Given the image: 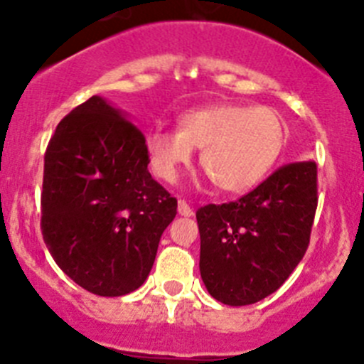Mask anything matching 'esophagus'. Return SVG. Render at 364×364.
<instances>
[{"mask_svg": "<svg viewBox=\"0 0 364 364\" xmlns=\"http://www.w3.org/2000/svg\"><path fill=\"white\" fill-rule=\"evenodd\" d=\"M178 213L182 215V217H193V210L184 200H178Z\"/></svg>", "mask_w": 364, "mask_h": 364, "instance_id": "34e87169", "label": "esophagus"}]
</instances>
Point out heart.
Here are the masks:
<instances>
[{
  "instance_id": "b5f03b06",
  "label": "heart",
  "mask_w": 364,
  "mask_h": 364,
  "mask_svg": "<svg viewBox=\"0 0 364 364\" xmlns=\"http://www.w3.org/2000/svg\"><path fill=\"white\" fill-rule=\"evenodd\" d=\"M288 138L284 118L266 105L215 104L178 118V131L154 129L146 151L154 175L175 182L180 169L200 151V164L213 184L226 193L257 186L277 164Z\"/></svg>"
}]
</instances>
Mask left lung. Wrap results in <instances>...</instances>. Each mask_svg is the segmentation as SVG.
<instances>
[{"label":"left lung","mask_w":364,"mask_h":364,"mask_svg":"<svg viewBox=\"0 0 364 364\" xmlns=\"http://www.w3.org/2000/svg\"><path fill=\"white\" fill-rule=\"evenodd\" d=\"M315 210V162L282 166L239 200L200 208L198 266L211 297L246 306L277 291L306 253Z\"/></svg>","instance_id":"8db88e82"}]
</instances>
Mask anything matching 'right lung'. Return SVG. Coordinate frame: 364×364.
Returning a JSON list of instances; mask_svg holds the SVG:
<instances>
[{"label":"right lung","instance_id":"add662e5","mask_svg":"<svg viewBox=\"0 0 364 364\" xmlns=\"http://www.w3.org/2000/svg\"><path fill=\"white\" fill-rule=\"evenodd\" d=\"M147 164L144 134L102 96L73 109L45 151L43 240L63 273L100 297L146 282L176 215Z\"/></svg>","mask_w":364,"mask_h":364}]
</instances>
